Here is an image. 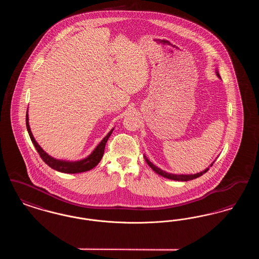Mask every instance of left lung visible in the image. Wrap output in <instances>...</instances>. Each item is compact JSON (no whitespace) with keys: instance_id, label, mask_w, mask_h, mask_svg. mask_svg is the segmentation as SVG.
Returning <instances> with one entry per match:
<instances>
[{"instance_id":"left-lung-1","label":"left lung","mask_w":259,"mask_h":259,"mask_svg":"<svg viewBox=\"0 0 259 259\" xmlns=\"http://www.w3.org/2000/svg\"><path fill=\"white\" fill-rule=\"evenodd\" d=\"M217 75L221 78V75L219 74V71L217 70L215 71ZM145 159L147 161V163L148 164V166L154 171L155 172H157L158 175H160L162 177L166 178V179H169V180H172V181H179V182H187V181H191V180H194V179H197L199 177H201L202 175H204L205 172H208V170L209 169V167L212 166V164L214 163V161L209 165V167L206 168L204 171H201V172H196V174H172V172H166V171H163L160 168H158L157 166H155L153 163H151L150 161L148 160V157L146 155H144Z\"/></svg>"}]
</instances>
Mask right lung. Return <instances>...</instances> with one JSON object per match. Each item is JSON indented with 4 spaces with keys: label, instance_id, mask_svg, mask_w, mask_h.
Returning <instances> with one entry per match:
<instances>
[{
    "label": "right lung",
    "instance_id": "add662e5",
    "mask_svg": "<svg viewBox=\"0 0 259 259\" xmlns=\"http://www.w3.org/2000/svg\"><path fill=\"white\" fill-rule=\"evenodd\" d=\"M26 127L28 130L29 136L31 138V141L33 143V145L35 146V148L37 149L39 156L41 157V159L45 161V163H47L50 168L58 171V172H66V174H77V172H87L91 169H93L95 166L98 165L99 162L102 159L103 154H104V150L106 144L108 142V139L111 135L112 131L114 128H112L111 131L108 133V135L106 136L99 144L96 148H94V150L83 159L80 160L69 161L61 160V159H56L52 156H50L49 153H47L42 148H40V146L37 143V141L35 140L34 136L31 132V128L29 125V115H28V111L26 113Z\"/></svg>",
    "mask_w": 259,
    "mask_h": 259
}]
</instances>
